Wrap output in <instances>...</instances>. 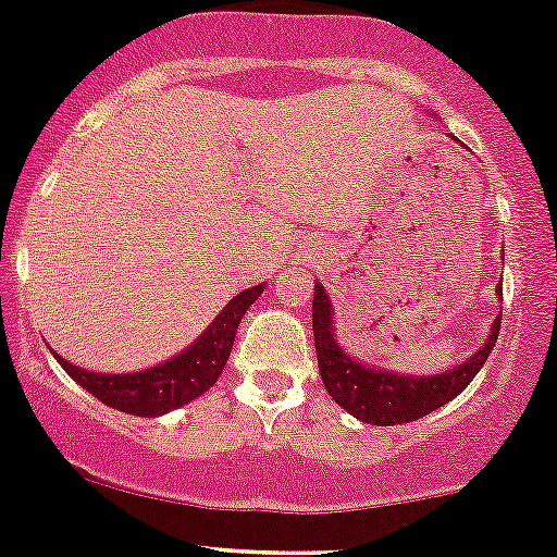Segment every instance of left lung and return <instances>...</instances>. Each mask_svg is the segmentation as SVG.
I'll return each instance as SVG.
<instances>
[{
	"label": "left lung",
	"instance_id": "1",
	"mask_svg": "<svg viewBox=\"0 0 557 557\" xmlns=\"http://www.w3.org/2000/svg\"><path fill=\"white\" fill-rule=\"evenodd\" d=\"M497 295L503 297V286L497 289ZM331 315H334V310H331L326 289L315 284L312 336H315L318 371H321L326 392L334 397L336 405H342L347 413L360 418V421L373 423V426H395V423H410L416 418L429 416L431 410L447 405L471 384L490 358L492 347H495L503 312L492 323L490 339L471 358L460 362L458 368L436 373V376H405V373H392L384 368L362 366V362L349 358L339 347V342L334 339Z\"/></svg>",
	"mask_w": 557,
	"mask_h": 557
}]
</instances>
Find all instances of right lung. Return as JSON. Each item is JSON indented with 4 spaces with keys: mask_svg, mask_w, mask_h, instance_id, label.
Here are the masks:
<instances>
[{
    "mask_svg": "<svg viewBox=\"0 0 557 557\" xmlns=\"http://www.w3.org/2000/svg\"><path fill=\"white\" fill-rule=\"evenodd\" d=\"M262 289H265V284L239 292L226 308L218 312L215 321L210 323L208 331L199 336L195 345L186 347L176 358L149 368V371L94 373L89 368H78L73 362L62 360L58 352L52 355L65 368L67 376L78 381L86 392H91L94 397L102 399L110 408L141 418L165 416L168 410H176L181 405L191 403L215 384L221 371L226 368L242 315L262 295Z\"/></svg>",
    "mask_w": 557,
    "mask_h": 557,
    "instance_id": "1",
    "label": "right lung"
}]
</instances>
